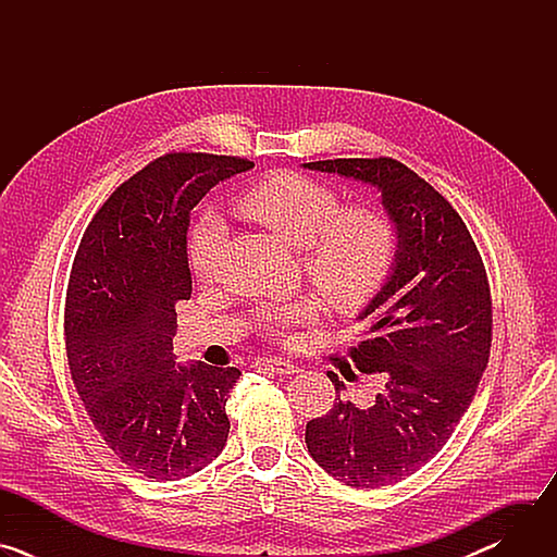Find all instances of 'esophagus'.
<instances>
[{"label": "esophagus", "mask_w": 557, "mask_h": 557, "mask_svg": "<svg viewBox=\"0 0 557 557\" xmlns=\"http://www.w3.org/2000/svg\"><path fill=\"white\" fill-rule=\"evenodd\" d=\"M256 370H264V372H275L280 376H288V374H295L297 372V366H293L290 361H284V359H273V357H264V359H256L253 363Z\"/></svg>", "instance_id": "obj_1"}]
</instances>
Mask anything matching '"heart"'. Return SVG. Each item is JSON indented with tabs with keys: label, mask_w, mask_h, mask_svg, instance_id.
<instances>
[{
	"label": "heart",
	"mask_w": 557,
	"mask_h": 557,
	"mask_svg": "<svg viewBox=\"0 0 557 557\" xmlns=\"http://www.w3.org/2000/svg\"><path fill=\"white\" fill-rule=\"evenodd\" d=\"M240 215L269 226L284 243L301 251V267L312 288L337 310H357L383 284L396 237L392 222L374 207L342 209L339 194L304 174H275L243 191L235 200ZM226 240V222L215 211H205L196 222L187 258L198 280L218 273L220 251ZM310 304L299 301L264 312L271 333L297 324L310 314Z\"/></svg>",
	"instance_id": "b5f03b06"
}]
</instances>
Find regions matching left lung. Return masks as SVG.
<instances>
[{"instance_id": "8db88e82", "label": "left lung", "mask_w": 557, "mask_h": 557, "mask_svg": "<svg viewBox=\"0 0 557 557\" xmlns=\"http://www.w3.org/2000/svg\"><path fill=\"white\" fill-rule=\"evenodd\" d=\"M304 168L376 187L399 237L387 282L357 317L366 337L348 350L381 392L357 408L329 372L335 406L306 423L317 465L339 483L376 490L430 462L467 412L490 361V280L458 211L404 163L379 156Z\"/></svg>"}]
</instances>
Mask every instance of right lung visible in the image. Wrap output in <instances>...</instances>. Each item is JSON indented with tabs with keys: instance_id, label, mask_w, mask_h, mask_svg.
<instances>
[{
	"instance_id": "1",
	"label": "right lung",
	"mask_w": 557,
	"mask_h": 557,
	"mask_svg": "<svg viewBox=\"0 0 557 557\" xmlns=\"http://www.w3.org/2000/svg\"><path fill=\"white\" fill-rule=\"evenodd\" d=\"M253 163L172 151L103 202L76 249L65 293V352L86 412L136 473L181 481L207 467L228 436L237 368L178 366L176 304L191 297L187 228L211 187Z\"/></svg>"
}]
</instances>
